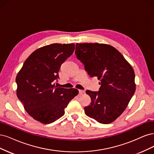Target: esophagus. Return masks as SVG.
<instances>
[{"instance_id":"1","label":"esophagus","mask_w":154,"mask_h":154,"mask_svg":"<svg viewBox=\"0 0 154 154\" xmlns=\"http://www.w3.org/2000/svg\"><path fill=\"white\" fill-rule=\"evenodd\" d=\"M79 95H82V94H83L84 93V91L82 90H79Z\"/></svg>"}]
</instances>
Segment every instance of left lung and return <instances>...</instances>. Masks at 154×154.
Returning <instances> with one entry per match:
<instances>
[{"label":"left lung","mask_w":154,"mask_h":154,"mask_svg":"<svg viewBox=\"0 0 154 154\" xmlns=\"http://www.w3.org/2000/svg\"><path fill=\"white\" fill-rule=\"evenodd\" d=\"M75 53L88 75L100 80L98 91H86L91 102L84 107L85 114L100 123L114 122L135 93L133 68L120 52L107 44L77 43Z\"/></svg>","instance_id":"left-lung-1"}]
</instances>
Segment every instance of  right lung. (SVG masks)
I'll return each instance as SVG.
<instances>
[{
  "mask_svg": "<svg viewBox=\"0 0 154 154\" xmlns=\"http://www.w3.org/2000/svg\"><path fill=\"white\" fill-rule=\"evenodd\" d=\"M75 50V45L53 43L39 48L25 61L16 77L17 95L29 115L44 124L64 115V108L78 95L77 89L57 88L61 64Z\"/></svg>",
  "mask_w": 154,
  "mask_h": 154,
  "instance_id": "right-lung-1",
  "label": "right lung"
}]
</instances>
